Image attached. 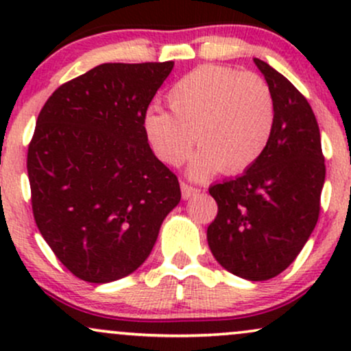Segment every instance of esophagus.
Returning <instances> with one entry per match:
<instances>
[{"label":"esophagus","mask_w":351,"mask_h":351,"mask_svg":"<svg viewBox=\"0 0 351 351\" xmlns=\"http://www.w3.org/2000/svg\"><path fill=\"white\" fill-rule=\"evenodd\" d=\"M198 193H199L198 188H193L186 183H181V196H183V199H189L191 196L198 195Z\"/></svg>","instance_id":"34e87169"}]
</instances>
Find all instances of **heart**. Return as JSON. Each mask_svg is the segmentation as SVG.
I'll use <instances>...</instances> for the list:
<instances>
[{
	"label": "heart",
	"instance_id": "1",
	"mask_svg": "<svg viewBox=\"0 0 351 351\" xmlns=\"http://www.w3.org/2000/svg\"><path fill=\"white\" fill-rule=\"evenodd\" d=\"M168 104L173 114L158 107L148 108L143 115L145 136L168 167H180L198 140L201 150L188 167L193 180L247 170L272 136V90L254 72L201 66L170 88Z\"/></svg>",
	"mask_w": 351,
	"mask_h": 351
}]
</instances>
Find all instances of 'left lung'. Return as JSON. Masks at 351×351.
<instances>
[{"label":"left lung","instance_id":"8db88e82","mask_svg":"<svg viewBox=\"0 0 351 351\" xmlns=\"http://www.w3.org/2000/svg\"><path fill=\"white\" fill-rule=\"evenodd\" d=\"M254 62L274 95L272 136L243 175L209 188L217 216L206 236L226 271L269 280L293 263L315 228L325 162L317 119L304 95L267 62Z\"/></svg>","mask_w":351,"mask_h":351}]
</instances>
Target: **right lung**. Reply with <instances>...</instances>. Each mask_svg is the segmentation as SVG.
<instances>
[{"label": "right lung", "mask_w": 351, "mask_h": 351, "mask_svg": "<svg viewBox=\"0 0 351 351\" xmlns=\"http://www.w3.org/2000/svg\"><path fill=\"white\" fill-rule=\"evenodd\" d=\"M175 66L100 64L44 104L27 150L36 224L79 279L107 284L150 256L180 183L152 152L143 115Z\"/></svg>", "instance_id": "obj_1"}]
</instances>
